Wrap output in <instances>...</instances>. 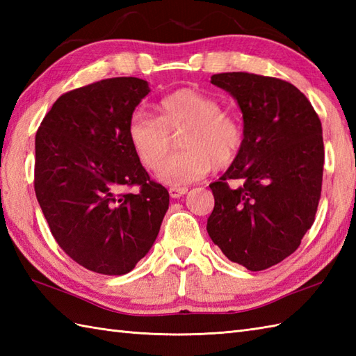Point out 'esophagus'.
Returning <instances> with one entry per match:
<instances>
[{
	"instance_id": "esophagus-1",
	"label": "esophagus",
	"mask_w": 356,
	"mask_h": 356,
	"mask_svg": "<svg viewBox=\"0 0 356 356\" xmlns=\"http://www.w3.org/2000/svg\"><path fill=\"white\" fill-rule=\"evenodd\" d=\"M168 193H170V195L172 199H179V197H182L184 194H186L188 193V188L186 186H171L170 190H168Z\"/></svg>"
}]
</instances>
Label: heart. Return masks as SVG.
<instances>
[{"mask_svg": "<svg viewBox=\"0 0 356 356\" xmlns=\"http://www.w3.org/2000/svg\"><path fill=\"white\" fill-rule=\"evenodd\" d=\"M156 116L138 111L128 120V139L139 162L156 171L172 147V136L181 133L183 151L159 171L166 185L180 186L200 180L214 168H226L245 145L243 120L222 110L213 96L194 88H179L154 105Z\"/></svg>", "mask_w": 356, "mask_h": 356, "instance_id": "obj_1", "label": "heart"}]
</instances>
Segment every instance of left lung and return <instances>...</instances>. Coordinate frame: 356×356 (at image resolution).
<instances>
[{"label": "left lung", "instance_id": "left-lung-1", "mask_svg": "<svg viewBox=\"0 0 356 356\" xmlns=\"http://www.w3.org/2000/svg\"><path fill=\"white\" fill-rule=\"evenodd\" d=\"M236 97L245 145L209 188L211 240L234 263L263 270L297 251L314 225L323 182L321 120L291 82L248 72L213 74ZM231 179H238L231 187Z\"/></svg>", "mask_w": 356, "mask_h": 356}]
</instances>
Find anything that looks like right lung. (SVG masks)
I'll list each match as a JSON object with an SVG mask.
<instances>
[{"label": "right lung", "mask_w": 356, "mask_h": 356, "mask_svg": "<svg viewBox=\"0 0 356 356\" xmlns=\"http://www.w3.org/2000/svg\"><path fill=\"white\" fill-rule=\"evenodd\" d=\"M148 92L147 81L131 76L74 88L36 131L33 185L51 236L97 274L130 272L168 209V191L149 179L128 139V120Z\"/></svg>", "instance_id": "obj_1"}]
</instances>
